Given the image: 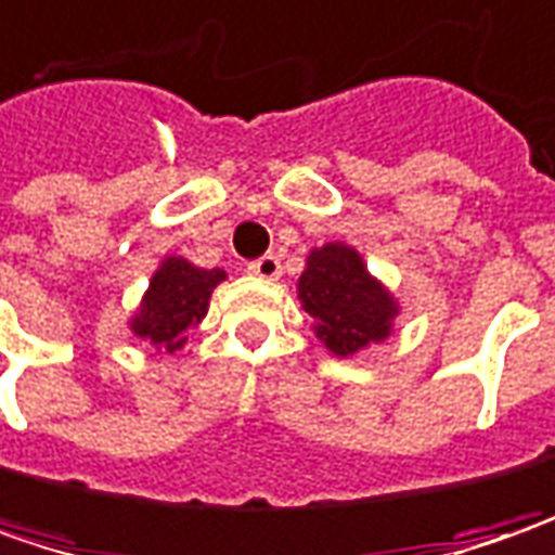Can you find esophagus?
<instances>
[{
    "mask_svg": "<svg viewBox=\"0 0 555 555\" xmlns=\"http://www.w3.org/2000/svg\"><path fill=\"white\" fill-rule=\"evenodd\" d=\"M248 273L257 279H279L282 263H279L276 254H263V257H257L254 263H248Z\"/></svg>",
    "mask_w": 555,
    "mask_h": 555,
    "instance_id": "34e87169",
    "label": "esophagus"
}]
</instances>
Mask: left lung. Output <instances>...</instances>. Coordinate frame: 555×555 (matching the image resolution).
<instances>
[{
	"mask_svg": "<svg viewBox=\"0 0 555 555\" xmlns=\"http://www.w3.org/2000/svg\"><path fill=\"white\" fill-rule=\"evenodd\" d=\"M298 301L313 317V332L335 357H353L395 332L398 298L366 270L357 248L325 242L307 254Z\"/></svg>",
	"mask_w": 555,
	"mask_h": 555,
	"instance_id": "1",
	"label": "left lung"
}]
</instances>
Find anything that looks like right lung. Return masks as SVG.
<instances>
[{
	"mask_svg": "<svg viewBox=\"0 0 555 555\" xmlns=\"http://www.w3.org/2000/svg\"><path fill=\"white\" fill-rule=\"evenodd\" d=\"M223 279V270L195 267L185 257H164L130 317L133 335L167 353L180 350L189 341V332L207 317L210 295Z\"/></svg>",
	"mask_w": 555,
	"mask_h": 555,
	"instance_id": "add662e5",
	"label": "right lung"
}]
</instances>
